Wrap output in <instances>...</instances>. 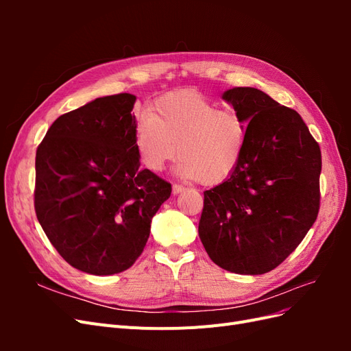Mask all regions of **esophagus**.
<instances>
[{
	"label": "esophagus",
	"mask_w": 351,
	"mask_h": 351,
	"mask_svg": "<svg viewBox=\"0 0 351 351\" xmlns=\"http://www.w3.org/2000/svg\"><path fill=\"white\" fill-rule=\"evenodd\" d=\"M183 190H184V187H183V186H180V184H173V195L182 193Z\"/></svg>",
	"instance_id": "obj_1"
}]
</instances>
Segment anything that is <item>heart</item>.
<instances>
[{
    "label": "heart",
    "instance_id": "b5f03b06",
    "mask_svg": "<svg viewBox=\"0 0 351 351\" xmlns=\"http://www.w3.org/2000/svg\"><path fill=\"white\" fill-rule=\"evenodd\" d=\"M247 141V123L196 90H177L159 97L149 114L137 120L134 149L149 171L158 173L177 155L176 174L219 184L236 171Z\"/></svg>",
    "mask_w": 351,
    "mask_h": 351
}]
</instances>
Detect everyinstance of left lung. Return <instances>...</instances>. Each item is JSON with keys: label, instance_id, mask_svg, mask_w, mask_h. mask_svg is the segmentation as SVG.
Returning <instances> with one entry per match:
<instances>
[{"label": "left lung", "instance_id": "8db88e82", "mask_svg": "<svg viewBox=\"0 0 351 351\" xmlns=\"http://www.w3.org/2000/svg\"><path fill=\"white\" fill-rule=\"evenodd\" d=\"M222 99L247 123L236 171L204 192L199 237L212 262L243 275L269 272L299 246L319 210V145L300 114L254 88Z\"/></svg>", "mask_w": 351, "mask_h": 351}]
</instances>
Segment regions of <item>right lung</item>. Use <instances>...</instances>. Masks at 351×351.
<instances>
[{
    "mask_svg": "<svg viewBox=\"0 0 351 351\" xmlns=\"http://www.w3.org/2000/svg\"><path fill=\"white\" fill-rule=\"evenodd\" d=\"M136 97L97 98L60 115L36 151L35 210L62 259L92 275L129 269L171 184L141 169Z\"/></svg>",
    "mask_w": 351,
    "mask_h": 351,
    "instance_id": "obj_1",
    "label": "right lung"
}]
</instances>
